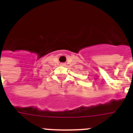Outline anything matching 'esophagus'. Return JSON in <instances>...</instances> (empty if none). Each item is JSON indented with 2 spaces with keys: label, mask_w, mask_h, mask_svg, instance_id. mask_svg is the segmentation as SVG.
Wrapping results in <instances>:
<instances>
[{
  "label": "esophagus",
  "mask_w": 133,
  "mask_h": 133,
  "mask_svg": "<svg viewBox=\"0 0 133 133\" xmlns=\"http://www.w3.org/2000/svg\"><path fill=\"white\" fill-rule=\"evenodd\" d=\"M61 65H62V66H65L66 64H65V63H61Z\"/></svg>",
  "instance_id": "34e87169"
}]
</instances>
